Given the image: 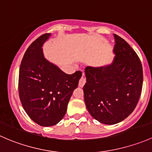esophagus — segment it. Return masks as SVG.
Segmentation results:
<instances>
[{
  "label": "esophagus",
  "mask_w": 152,
  "mask_h": 152,
  "mask_svg": "<svg viewBox=\"0 0 152 152\" xmlns=\"http://www.w3.org/2000/svg\"><path fill=\"white\" fill-rule=\"evenodd\" d=\"M86 83V78L84 77V74L83 73L82 77L80 78V81H79V86L81 88L83 87V86L85 85Z\"/></svg>",
  "instance_id": "esophagus-1"
}]
</instances>
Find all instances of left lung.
<instances>
[{
  "label": "left lung",
  "mask_w": 152,
  "mask_h": 152,
  "mask_svg": "<svg viewBox=\"0 0 152 152\" xmlns=\"http://www.w3.org/2000/svg\"><path fill=\"white\" fill-rule=\"evenodd\" d=\"M115 56L111 64L87 66L84 99L89 113L104 124H115L135 108L143 86L140 58L124 39L113 34Z\"/></svg>",
  "instance_id": "left-lung-1"
}]
</instances>
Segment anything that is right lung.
<instances>
[{
	"instance_id": "add662e5",
	"label": "right lung",
	"mask_w": 152,
	"mask_h": 152,
	"mask_svg": "<svg viewBox=\"0 0 152 152\" xmlns=\"http://www.w3.org/2000/svg\"><path fill=\"white\" fill-rule=\"evenodd\" d=\"M45 34L25 53L19 71V96L28 115L42 126L56 124L64 118L72 94L82 76L80 71L66 74L44 57Z\"/></svg>"
}]
</instances>
